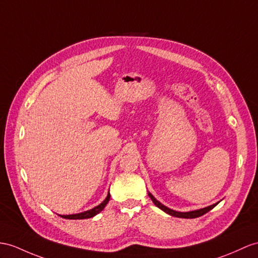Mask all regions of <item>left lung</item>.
Returning <instances> with one entry per match:
<instances>
[{
	"label": "left lung",
	"instance_id": "8db88e82",
	"mask_svg": "<svg viewBox=\"0 0 258 258\" xmlns=\"http://www.w3.org/2000/svg\"><path fill=\"white\" fill-rule=\"evenodd\" d=\"M148 195L149 197L151 198V200H152L153 204L158 207V208H160L161 210H163L164 212H166L167 215L169 216H173V217H176V218H184V219H195V218H198V217H202L204 216L205 213H207L208 211H210L212 208H215V207L220 203H216L213 204L211 206H208L206 207V208H203V209H197V210H192V211H187V212H180V211H176V210H173L171 208H168V207L164 206L163 204H161L159 200H156V198L153 196L152 194H151L150 191H148Z\"/></svg>",
	"mask_w": 258,
	"mask_h": 258
}]
</instances>
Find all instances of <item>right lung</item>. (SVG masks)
I'll return each instance as SVG.
<instances>
[{"label": "right lung", "instance_id": "add662e5", "mask_svg": "<svg viewBox=\"0 0 258 258\" xmlns=\"http://www.w3.org/2000/svg\"><path fill=\"white\" fill-rule=\"evenodd\" d=\"M109 199H110V194H109V191H108L107 197L105 198L104 202L100 203L98 206L94 207V208H92V209H90V210L80 212V213H74V215H59V216L62 217V218H64V219H71V220H79V219H89V218H93L94 216L98 215V213L105 208L106 205L108 204Z\"/></svg>", "mask_w": 258, "mask_h": 258}]
</instances>
